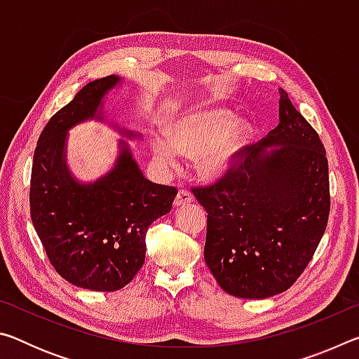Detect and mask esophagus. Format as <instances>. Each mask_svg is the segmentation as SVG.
I'll return each instance as SVG.
<instances>
[{
  "label": "esophagus",
  "instance_id": "esophagus-1",
  "mask_svg": "<svg viewBox=\"0 0 359 359\" xmlns=\"http://www.w3.org/2000/svg\"><path fill=\"white\" fill-rule=\"evenodd\" d=\"M193 199L194 196L188 190H179L177 196L174 199V205L175 208H182V205H185L188 203H193Z\"/></svg>",
  "mask_w": 359,
  "mask_h": 359
}]
</instances>
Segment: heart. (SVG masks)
Returning a JSON list of instances; mask_svg holds the SVG:
<instances>
[{
  "instance_id": "obj_1",
  "label": "heart",
  "mask_w": 359,
  "mask_h": 359,
  "mask_svg": "<svg viewBox=\"0 0 359 359\" xmlns=\"http://www.w3.org/2000/svg\"><path fill=\"white\" fill-rule=\"evenodd\" d=\"M226 109H196L166 126L169 137H154L151 151L161 166H179V151L198 156V171L205 180H215L233 166L252 137L247 121L233 120Z\"/></svg>"
}]
</instances>
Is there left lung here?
Here are the masks:
<instances>
[{"label": "left lung", "mask_w": 359, "mask_h": 359, "mask_svg": "<svg viewBox=\"0 0 359 359\" xmlns=\"http://www.w3.org/2000/svg\"><path fill=\"white\" fill-rule=\"evenodd\" d=\"M272 144L279 149L267 151ZM191 191L208 212L205 264L245 299L283 293L299 278L331 208L323 144L283 90L276 128L245 145L215 184Z\"/></svg>", "instance_id": "obj_1"}]
</instances>
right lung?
Wrapping results in <instances>:
<instances>
[{"label": "right lung", "mask_w": 359, "mask_h": 359, "mask_svg": "<svg viewBox=\"0 0 359 359\" xmlns=\"http://www.w3.org/2000/svg\"><path fill=\"white\" fill-rule=\"evenodd\" d=\"M118 82L120 77L107 76L87 83L47 121L29 184L33 226L53 269L76 287L93 291H117L135 278L145 259L149 226L171 210L177 194L174 187L145 179L123 141L114 169L93 184L71 175L68 130L88 118L102 120V98Z\"/></svg>", "instance_id": "add662e5"}]
</instances>
